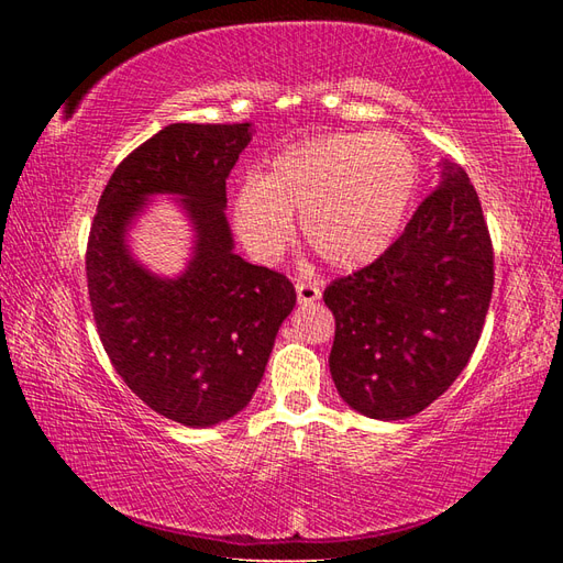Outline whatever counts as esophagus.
Returning <instances> with one entry per match:
<instances>
[{"mask_svg":"<svg viewBox=\"0 0 563 563\" xmlns=\"http://www.w3.org/2000/svg\"><path fill=\"white\" fill-rule=\"evenodd\" d=\"M295 290H297V302H300V305L317 302L319 297H321L319 285L314 280H307V278H297Z\"/></svg>","mask_w":563,"mask_h":563,"instance_id":"esophagus-1","label":"esophagus"}]
</instances>
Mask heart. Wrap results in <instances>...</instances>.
Instances as JSON below:
<instances>
[{
  "mask_svg": "<svg viewBox=\"0 0 563 563\" xmlns=\"http://www.w3.org/2000/svg\"><path fill=\"white\" fill-rule=\"evenodd\" d=\"M418 159L397 133H331L280 150L232 198V222L251 256L278 261L300 214L307 246L336 271L385 256L418 188Z\"/></svg>",
  "mask_w": 563,
  "mask_h": 563,
  "instance_id": "heart-1",
  "label": "heart"
}]
</instances>
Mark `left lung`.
Segmentation results:
<instances>
[{
  "label": "left lung",
  "mask_w": 563,
  "mask_h": 563,
  "mask_svg": "<svg viewBox=\"0 0 563 563\" xmlns=\"http://www.w3.org/2000/svg\"><path fill=\"white\" fill-rule=\"evenodd\" d=\"M494 290V249L479 196L457 164L440 178L385 256L333 280L329 355L341 399L399 421L448 391L479 343Z\"/></svg>",
  "instance_id": "obj_1"
}]
</instances>
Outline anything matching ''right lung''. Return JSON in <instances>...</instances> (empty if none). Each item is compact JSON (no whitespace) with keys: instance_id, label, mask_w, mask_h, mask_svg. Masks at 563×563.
Returning <instances> with one entry per match:
<instances>
[{"instance_id":"add662e5","label":"right lung","mask_w":563,"mask_h":563,"mask_svg":"<svg viewBox=\"0 0 563 563\" xmlns=\"http://www.w3.org/2000/svg\"><path fill=\"white\" fill-rule=\"evenodd\" d=\"M251 135V123L166 125L118 164L89 234V300L115 373L188 428L230 421L251 401L297 300L285 275L234 254L224 186ZM157 195L174 197L195 232L187 268L172 279L129 249Z\"/></svg>"}]
</instances>
